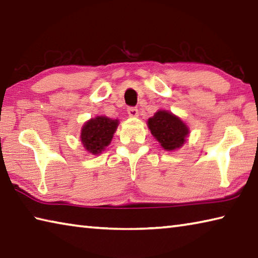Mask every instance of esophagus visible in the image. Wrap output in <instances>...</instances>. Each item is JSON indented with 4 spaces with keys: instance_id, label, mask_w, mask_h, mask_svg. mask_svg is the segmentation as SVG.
Masks as SVG:
<instances>
[{
    "instance_id": "34e87169",
    "label": "esophagus",
    "mask_w": 258,
    "mask_h": 258,
    "mask_svg": "<svg viewBox=\"0 0 258 258\" xmlns=\"http://www.w3.org/2000/svg\"><path fill=\"white\" fill-rule=\"evenodd\" d=\"M127 113H128V116L131 117V118H137V117L139 116V110L137 108H128L127 109Z\"/></svg>"
}]
</instances>
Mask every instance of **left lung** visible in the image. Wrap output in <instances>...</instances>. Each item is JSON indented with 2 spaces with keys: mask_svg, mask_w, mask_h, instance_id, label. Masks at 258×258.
Returning <instances> with one entry per match:
<instances>
[{
  "mask_svg": "<svg viewBox=\"0 0 258 258\" xmlns=\"http://www.w3.org/2000/svg\"><path fill=\"white\" fill-rule=\"evenodd\" d=\"M148 128L150 130L164 150L174 151L182 148L190 134L189 126L180 117L168 110H158L148 119Z\"/></svg>",
  "mask_w": 258,
  "mask_h": 258,
  "instance_id": "1",
  "label": "left lung"
}]
</instances>
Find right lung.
Here are the masks:
<instances>
[{"label":"right lung","mask_w":258,"mask_h":258,"mask_svg":"<svg viewBox=\"0 0 258 258\" xmlns=\"http://www.w3.org/2000/svg\"><path fill=\"white\" fill-rule=\"evenodd\" d=\"M118 125V119H111L107 116H95L85 121L81 130V142L84 149L94 156L102 154L110 145Z\"/></svg>","instance_id":"add662e5"}]
</instances>
